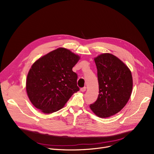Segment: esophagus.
I'll list each match as a JSON object with an SVG mask.
<instances>
[{"label":"esophagus","mask_w":154,"mask_h":154,"mask_svg":"<svg viewBox=\"0 0 154 154\" xmlns=\"http://www.w3.org/2000/svg\"><path fill=\"white\" fill-rule=\"evenodd\" d=\"M80 91H81V92H85L86 91V87H84L80 88Z\"/></svg>","instance_id":"1"}]
</instances>
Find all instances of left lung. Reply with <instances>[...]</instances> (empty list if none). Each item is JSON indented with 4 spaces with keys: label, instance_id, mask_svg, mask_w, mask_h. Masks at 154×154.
<instances>
[{
    "label": "left lung",
    "instance_id": "obj_1",
    "mask_svg": "<svg viewBox=\"0 0 154 154\" xmlns=\"http://www.w3.org/2000/svg\"><path fill=\"white\" fill-rule=\"evenodd\" d=\"M94 60L97 69L99 94L90 107L98 117L106 118L120 112L130 99L132 76L128 67L114 55L103 54Z\"/></svg>",
    "mask_w": 154,
    "mask_h": 154
}]
</instances>
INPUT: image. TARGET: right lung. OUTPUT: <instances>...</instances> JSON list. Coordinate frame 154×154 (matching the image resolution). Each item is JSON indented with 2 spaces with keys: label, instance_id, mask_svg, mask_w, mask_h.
Masks as SVG:
<instances>
[{
  "label": "right lung",
  "instance_id": "1",
  "mask_svg": "<svg viewBox=\"0 0 154 154\" xmlns=\"http://www.w3.org/2000/svg\"><path fill=\"white\" fill-rule=\"evenodd\" d=\"M79 59L69 50L59 48L32 65L27 77L26 91L37 109L45 114L55 112L80 90L77 74L72 71Z\"/></svg>",
  "mask_w": 154,
  "mask_h": 154
}]
</instances>
